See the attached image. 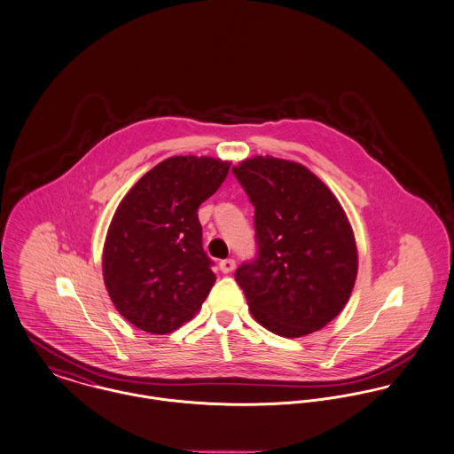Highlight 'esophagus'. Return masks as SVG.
Listing matches in <instances>:
<instances>
[{
	"label": "esophagus",
	"instance_id": "esophagus-1",
	"mask_svg": "<svg viewBox=\"0 0 454 454\" xmlns=\"http://www.w3.org/2000/svg\"><path fill=\"white\" fill-rule=\"evenodd\" d=\"M219 270H221L223 273H231V271L235 270V261H233V259H223V261L219 262Z\"/></svg>",
	"mask_w": 454,
	"mask_h": 454
}]
</instances>
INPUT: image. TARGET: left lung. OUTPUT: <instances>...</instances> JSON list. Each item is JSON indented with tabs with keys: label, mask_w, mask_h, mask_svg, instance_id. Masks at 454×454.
Instances as JSON below:
<instances>
[{
	"label": "left lung",
	"mask_w": 454,
	"mask_h": 454,
	"mask_svg": "<svg viewBox=\"0 0 454 454\" xmlns=\"http://www.w3.org/2000/svg\"><path fill=\"white\" fill-rule=\"evenodd\" d=\"M233 172L255 207L259 255L235 273L252 317L282 338L320 331L345 308L356 280L345 208L298 161L255 154Z\"/></svg>",
	"instance_id": "left-lung-1"
}]
</instances>
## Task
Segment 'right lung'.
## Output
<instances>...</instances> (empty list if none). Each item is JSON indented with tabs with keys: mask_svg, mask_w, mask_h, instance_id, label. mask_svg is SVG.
<instances>
[{
	"mask_svg": "<svg viewBox=\"0 0 454 454\" xmlns=\"http://www.w3.org/2000/svg\"><path fill=\"white\" fill-rule=\"evenodd\" d=\"M230 161L170 156L148 170L123 197L102 249L106 291L132 325L168 334L192 320L215 275L202 249L199 207L212 197Z\"/></svg>",
	"mask_w": 454,
	"mask_h": 454,
	"instance_id": "1",
	"label": "right lung"
}]
</instances>
